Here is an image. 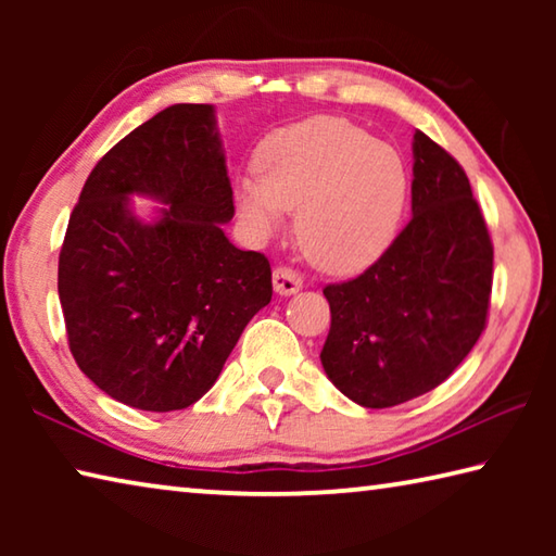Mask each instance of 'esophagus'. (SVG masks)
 Segmentation results:
<instances>
[{
    "label": "esophagus",
    "mask_w": 556,
    "mask_h": 556,
    "mask_svg": "<svg viewBox=\"0 0 556 556\" xmlns=\"http://www.w3.org/2000/svg\"><path fill=\"white\" fill-rule=\"evenodd\" d=\"M271 285H275V291L279 296H291L296 294V291L301 289V285H304V279L299 277V271L289 269V267H277L275 275H271Z\"/></svg>",
    "instance_id": "esophagus-1"
}]
</instances>
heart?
Listing matches in <instances>:
<instances>
[{
    "label": "heart",
    "instance_id": "heart-1",
    "mask_svg": "<svg viewBox=\"0 0 556 556\" xmlns=\"http://www.w3.org/2000/svg\"><path fill=\"white\" fill-rule=\"evenodd\" d=\"M257 172L238 181V211L257 238L296 213L301 252L318 269L353 275L390 248L407 208L402 156L341 117L279 129L260 149Z\"/></svg>",
    "mask_w": 556,
    "mask_h": 556
}]
</instances>
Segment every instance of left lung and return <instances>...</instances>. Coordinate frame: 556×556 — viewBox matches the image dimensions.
<instances>
[{"label": "left lung", "mask_w": 556, "mask_h": 556, "mask_svg": "<svg viewBox=\"0 0 556 556\" xmlns=\"http://www.w3.org/2000/svg\"><path fill=\"white\" fill-rule=\"evenodd\" d=\"M412 220L361 277L328 285L321 365L361 407L384 409L439 388L481 338L493 242L468 176L446 149L412 142Z\"/></svg>", "instance_id": "1"}]
</instances>
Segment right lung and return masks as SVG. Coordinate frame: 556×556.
<instances>
[{
    "instance_id": "obj_1",
    "label": "right lung",
    "mask_w": 556,
    "mask_h": 556,
    "mask_svg": "<svg viewBox=\"0 0 556 556\" xmlns=\"http://www.w3.org/2000/svg\"><path fill=\"white\" fill-rule=\"evenodd\" d=\"M131 194L165 205L142 222ZM232 215L213 105L162 110L90 172L61 248L59 299L75 363L112 400L191 407L269 304V262L225 238Z\"/></svg>"
}]
</instances>
